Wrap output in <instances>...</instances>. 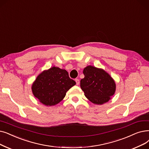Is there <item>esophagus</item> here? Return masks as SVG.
Listing matches in <instances>:
<instances>
[{"label": "esophagus", "mask_w": 149, "mask_h": 149, "mask_svg": "<svg viewBox=\"0 0 149 149\" xmlns=\"http://www.w3.org/2000/svg\"><path fill=\"white\" fill-rule=\"evenodd\" d=\"M75 82H76L77 85H79V83H80V80H79V79H75Z\"/></svg>", "instance_id": "1"}]
</instances>
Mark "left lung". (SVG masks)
I'll return each mask as SVG.
<instances>
[{
	"instance_id": "8db88e82",
	"label": "left lung",
	"mask_w": 149,
	"mask_h": 149,
	"mask_svg": "<svg viewBox=\"0 0 149 149\" xmlns=\"http://www.w3.org/2000/svg\"><path fill=\"white\" fill-rule=\"evenodd\" d=\"M85 77L80 80V87L86 97L95 104L107 102L116 90L113 79L105 70L88 66L83 70Z\"/></svg>"
}]
</instances>
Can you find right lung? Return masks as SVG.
Segmentation results:
<instances>
[{"label": "right lung", "instance_id": "right-lung-1", "mask_svg": "<svg viewBox=\"0 0 149 149\" xmlns=\"http://www.w3.org/2000/svg\"><path fill=\"white\" fill-rule=\"evenodd\" d=\"M75 84L66 70L52 67L38 76L32 85V92L44 105L53 106L61 102Z\"/></svg>", "mask_w": 149, "mask_h": 149}]
</instances>
